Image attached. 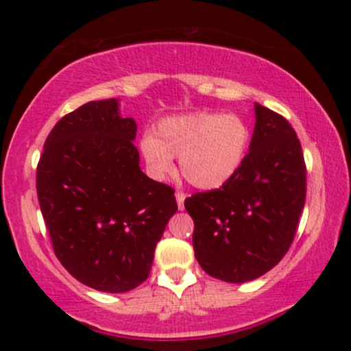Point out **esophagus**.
Masks as SVG:
<instances>
[{
	"mask_svg": "<svg viewBox=\"0 0 351 351\" xmlns=\"http://www.w3.org/2000/svg\"><path fill=\"white\" fill-rule=\"evenodd\" d=\"M175 196H176V203H178V208L183 209L184 208V199H186V193H184V191H176Z\"/></svg>",
	"mask_w": 351,
	"mask_h": 351,
	"instance_id": "obj_1",
	"label": "esophagus"
}]
</instances>
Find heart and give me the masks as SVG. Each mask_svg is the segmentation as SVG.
Here are the masks:
<instances>
[{
	"mask_svg": "<svg viewBox=\"0 0 351 351\" xmlns=\"http://www.w3.org/2000/svg\"><path fill=\"white\" fill-rule=\"evenodd\" d=\"M249 143L251 130L241 117L198 112L160 122L155 136H143L142 153L155 178H167L173 171V156H178L184 178L211 189L239 170Z\"/></svg>",
	"mask_w": 351,
	"mask_h": 351,
	"instance_id": "1",
	"label": "heart"
}]
</instances>
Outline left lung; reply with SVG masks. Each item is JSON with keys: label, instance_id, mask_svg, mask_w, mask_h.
Listing matches in <instances>:
<instances>
[{"label": "left lung", "instance_id": "obj_1", "mask_svg": "<svg viewBox=\"0 0 351 351\" xmlns=\"http://www.w3.org/2000/svg\"><path fill=\"white\" fill-rule=\"evenodd\" d=\"M243 165L223 186L184 199L193 249L203 271L241 284L280 263L295 237L307 195L300 140L285 117L256 104Z\"/></svg>", "mask_w": 351, "mask_h": 351}]
</instances>
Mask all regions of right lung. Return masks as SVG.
Here are the masks:
<instances>
[{
    "mask_svg": "<svg viewBox=\"0 0 351 351\" xmlns=\"http://www.w3.org/2000/svg\"><path fill=\"white\" fill-rule=\"evenodd\" d=\"M134 119L115 99L87 102L47 135L36 189L59 263L87 287L120 293L148 279L178 204L140 170Z\"/></svg>",
    "mask_w": 351,
    "mask_h": 351,
    "instance_id": "add662e5",
    "label": "right lung"
}]
</instances>
